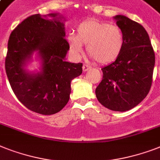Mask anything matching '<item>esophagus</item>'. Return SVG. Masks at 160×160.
<instances>
[{
  "mask_svg": "<svg viewBox=\"0 0 160 160\" xmlns=\"http://www.w3.org/2000/svg\"><path fill=\"white\" fill-rule=\"evenodd\" d=\"M82 68H83V71H84V72H85V71H89V69H91V67H89V65L84 64V65H83Z\"/></svg>",
  "mask_w": 160,
  "mask_h": 160,
  "instance_id": "esophagus-1",
  "label": "esophagus"
}]
</instances>
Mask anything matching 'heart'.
I'll use <instances>...</instances> for the list:
<instances>
[{"mask_svg":"<svg viewBox=\"0 0 160 160\" xmlns=\"http://www.w3.org/2000/svg\"><path fill=\"white\" fill-rule=\"evenodd\" d=\"M68 45L72 55L79 57L82 46L99 64L114 62L122 54L124 48V35L118 26L97 19L81 22L76 28V35L70 34Z\"/></svg>","mask_w":160,"mask_h":160,"instance_id":"obj_1","label":"heart"}]
</instances>
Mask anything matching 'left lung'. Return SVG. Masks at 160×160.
Segmentation results:
<instances>
[{"instance_id":"obj_1","label":"left lung","mask_w":160,"mask_h":160,"mask_svg":"<svg viewBox=\"0 0 160 160\" xmlns=\"http://www.w3.org/2000/svg\"><path fill=\"white\" fill-rule=\"evenodd\" d=\"M114 19L124 35V48L115 62L101 69L102 80L95 93L105 108L125 112L138 105L150 91L155 56L143 26L124 15Z\"/></svg>"}]
</instances>
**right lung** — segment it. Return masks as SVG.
I'll list each match as a JSON object with an SVG mask.
<instances>
[{
  "instance_id": "obj_1",
  "label": "right lung",
  "mask_w": 160,
  "mask_h": 160,
  "mask_svg": "<svg viewBox=\"0 0 160 160\" xmlns=\"http://www.w3.org/2000/svg\"><path fill=\"white\" fill-rule=\"evenodd\" d=\"M58 14L52 19L39 14L28 16L10 33L6 54V71L11 89L28 109L52 115L67 105L71 92V82L82 73V63L65 61L70 49L65 38L64 23ZM37 51L41 71L28 72L24 67Z\"/></svg>"
}]
</instances>
